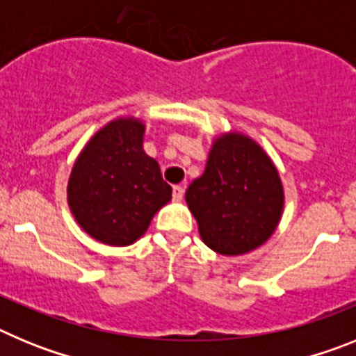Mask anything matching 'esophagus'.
I'll return each instance as SVG.
<instances>
[{
  "label": "esophagus",
  "instance_id": "esophagus-1",
  "mask_svg": "<svg viewBox=\"0 0 356 356\" xmlns=\"http://www.w3.org/2000/svg\"><path fill=\"white\" fill-rule=\"evenodd\" d=\"M184 193H185V188L181 187V185H175V187H172V200L181 201L184 200Z\"/></svg>",
  "mask_w": 356,
  "mask_h": 356
}]
</instances>
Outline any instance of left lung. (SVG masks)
I'll return each mask as SVG.
<instances>
[{
  "instance_id": "obj_1",
  "label": "left lung",
  "mask_w": 356,
  "mask_h": 356,
  "mask_svg": "<svg viewBox=\"0 0 356 356\" xmlns=\"http://www.w3.org/2000/svg\"><path fill=\"white\" fill-rule=\"evenodd\" d=\"M201 241L226 257L250 253L267 242L284 213L278 169L257 140L226 131L210 147L205 172L185 193Z\"/></svg>"
}]
</instances>
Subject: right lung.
I'll use <instances>...</instances> for the list:
<instances>
[{"label":"right lung","mask_w":356,"mask_h":356,"mask_svg":"<svg viewBox=\"0 0 356 356\" xmlns=\"http://www.w3.org/2000/svg\"><path fill=\"white\" fill-rule=\"evenodd\" d=\"M146 124L137 118L106 122L80 151L67 181V203L85 234L106 246H130L171 201L160 165L146 155Z\"/></svg>","instance_id":"right-lung-1"}]
</instances>
